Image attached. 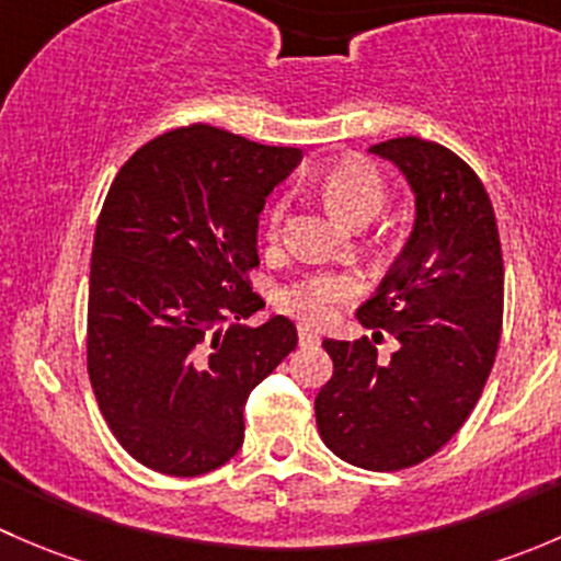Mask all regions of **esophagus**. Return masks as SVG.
I'll return each mask as SVG.
<instances>
[{
    "label": "esophagus",
    "mask_w": 561,
    "mask_h": 561,
    "mask_svg": "<svg viewBox=\"0 0 561 561\" xmlns=\"http://www.w3.org/2000/svg\"><path fill=\"white\" fill-rule=\"evenodd\" d=\"M298 342L307 347V344H317L320 342V336H317V331H312L309 325H298Z\"/></svg>",
    "instance_id": "obj_1"
}]
</instances>
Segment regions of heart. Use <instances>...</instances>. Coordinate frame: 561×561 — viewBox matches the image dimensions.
I'll return each mask as SVG.
<instances>
[{"instance_id":"heart-1","label":"heart","mask_w":561,"mask_h":561,"mask_svg":"<svg viewBox=\"0 0 561 561\" xmlns=\"http://www.w3.org/2000/svg\"><path fill=\"white\" fill-rule=\"evenodd\" d=\"M322 197L347 222H369L386 201V181L375 165L364 160H344L333 165L322 179ZM285 219V201L271 208L268 233L279 236ZM355 279L347 274H312L296 282L279 296V304L290 314L307 322H322L333 314L336 304L355 296Z\"/></svg>"}]
</instances>
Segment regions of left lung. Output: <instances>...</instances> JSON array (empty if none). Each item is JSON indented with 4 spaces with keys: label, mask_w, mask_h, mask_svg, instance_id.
I'll return each mask as SVG.
<instances>
[{
    "label": "left lung",
    "mask_w": 561,
    "mask_h": 561,
    "mask_svg": "<svg viewBox=\"0 0 561 561\" xmlns=\"http://www.w3.org/2000/svg\"><path fill=\"white\" fill-rule=\"evenodd\" d=\"M393 162L415 195V222L360 325L396 339L380 358L369 339L322 347L333 375L314 399L320 437L355 467L393 472L434 456L483 393L502 333L500 230L472 168L432 140L369 146Z\"/></svg>",
    "instance_id": "1"
}]
</instances>
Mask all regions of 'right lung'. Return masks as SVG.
Masks as SVG:
<instances>
[{"instance_id":"obj_1","label":"right lung","mask_w":561,"mask_h":561,"mask_svg":"<svg viewBox=\"0 0 561 561\" xmlns=\"http://www.w3.org/2000/svg\"><path fill=\"white\" fill-rule=\"evenodd\" d=\"M301 149L211 124L179 127L122 165L98 219L89 274V380L124 450L154 472L195 478L244 443V404L296 350L247 271L265 197Z\"/></svg>"}]
</instances>
